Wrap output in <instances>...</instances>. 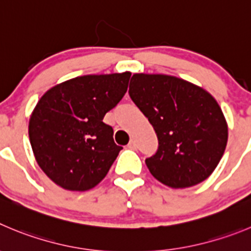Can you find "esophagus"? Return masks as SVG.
<instances>
[{
  "instance_id": "34e87169",
  "label": "esophagus",
  "mask_w": 251,
  "mask_h": 251,
  "mask_svg": "<svg viewBox=\"0 0 251 251\" xmlns=\"http://www.w3.org/2000/svg\"><path fill=\"white\" fill-rule=\"evenodd\" d=\"M127 147H128V149H130V150H136V147H137L136 141H135V140H131V141L128 142Z\"/></svg>"
}]
</instances>
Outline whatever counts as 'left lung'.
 <instances>
[{
    "label": "left lung",
    "instance_id": "left-lung-1",
    "mask_svg": "<svg viewBox=\"0 0 251 251\" xmlns=\"http://www.w3.org/2000/svg\"><path fill=\"white\" fill-rule=\"evenodd\" d=\"M128 94L157 135V152L145 161L154 178L171 188L207 179L228 142L217 100L201 86L166 74H133Z\"/></svg>",
    "mask_w": 251,
    "mask_h": 251
}]
</instances>
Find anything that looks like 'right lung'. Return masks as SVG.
Instances as JSON below:
<instances>
[{
    "label": "right lung",
    "mask_w": 251,
    "mask_h": 251,
    "mask_svg": "<svg viewBox=\"0 0 251 251\" xmlns=\"http://www.w3.org/2000/svg\"><path fill=\"white\" fill-rule=\"evenodd\" d=\"M130 72L76 76L43 94L30 115L28 133L37 163L68 191H89L109 172L123 147L105 114L125 95Z\"/></svg>",
    "instance_id": "right-lung-1"
}]
</instances>
